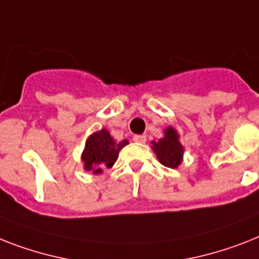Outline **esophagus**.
<instances>
[{"instance_id":"1","label":"esophagus","mask_w":259,"mask_h":259,"mask_svg":"<svg viewBox=\"0 0 259 259\" xmlns=\"http://www.w3.org/2000/svg\"><path fill=\"white\" fill-rule=\"evenodd\" d=\"M133 141L137 144H145L146 142V137L145 136H134Z\"/></svg>"}]
</instances>
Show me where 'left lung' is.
Listing matches in <instances>:
<instances>
[{"mask_svg":"<svg viewBox=\"0 0 259 259\" xmlns=\"http://www.w3.org/2000/svg\"><path fill=\"white\" fill-rule=\"evenodd\" d=\"M151 144L157 158L162 165L171 169H176L181 165L184 157V146L181 145L180 137L174 127L169 126L165 129V136L157 142L153 141Z\"/></svg>","mask_w":259,"mask_h":259,"instance_id":"1","label":"left lung"}]
</instances>
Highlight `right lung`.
I'll return each mask as SVG.
<instances>
[{"mask_svg": "<svg viewBox=\"0 0 259 259\" xmlns=\"http://www.w3.org/2000/svg\"><path fill=\"white\" fill-rule=\"evenodd\" d=\"M127 144V140L117 142L106 129L96 132L88 138L85 149L82 151L83 167L86 171H93V174L102 173L104 169L114 165L119 150Z\"/></svg>", "mask_w": 259, "mask_h": 259, "instance_id": "obj_1", "label": "right lung"}]
</instances>
